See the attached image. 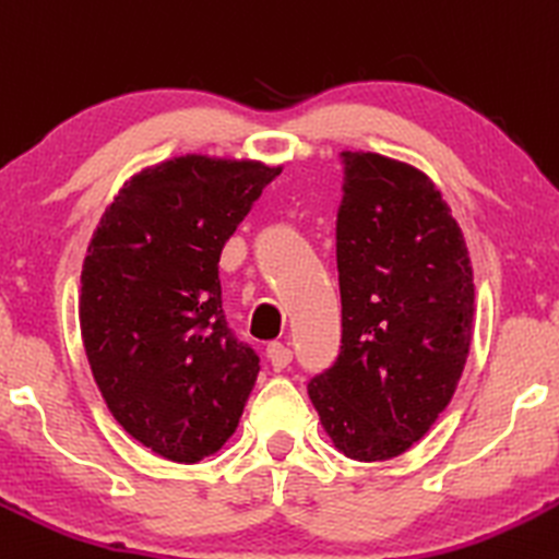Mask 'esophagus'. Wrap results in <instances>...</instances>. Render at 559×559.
<instances>
[{"label": "esophagus", "mask_w": 559, "mask_h": 559, "mask_svg": "<svg viewBox=\"0 0 559 559\" xmlns=\"http://www.w3.org/2000/svg\"><path fill=\"white\" fill-rule=\"evenodd\" d=\"M265 354H267V361H271V367L275 369V372L286 369L288 365H292V359H294L292 348L284 346V344H271V346L265 348Z\"/></svg>", "instance_id": "obj_1"}]
</instances>
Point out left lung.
Listing matches in <instances>:
<instances>
[{
	"label": "left lung",
	"mask_w": 559,
	"mask_h": 559,
	"mask_svg": "<svg viewBox=\"0 0 559 559\" xmlns=\"http://www.w3.org/2000/svg\"><path fill=\"white\" fill-rule=\"evenodd\" d=\"M341 352L307 393L354 461L406 453L445 412L474 322V273L437 187L380 153H341Z\"/></svg>",
	"instance_id": "left-lung-1"
}]
</instances>
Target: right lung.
Returning a JSON list of instances; mask_svg holds the SVG:
<instances>
[{
  "instance_id": "add662e5",
  "label": "right lung",
  "mask_w": 559,
  "mask_h": 559,
  "mask_svg": "<svg viewBox=\"0 0 559 559\" xmlns=\"http://www.w3.org/2000/svg\"><path fill=\"white\" fill-rule=\"evenodd\" d=\"M281 166L179 156L134 174L100 215L80 275V333L114 419L198 463L234 435L260 356L228 328L221 250Z\"/></svg>"
}]
</instances>
